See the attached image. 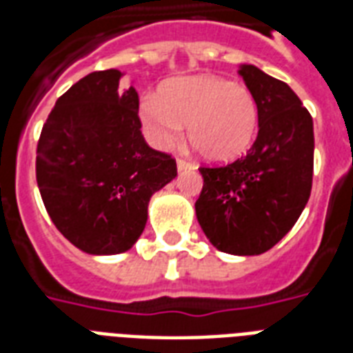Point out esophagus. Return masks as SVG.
<instances>
[{"instance_id": "1", "label": "esophagus", "mask_w": 353, "mask_h": 353, "mask_svg": "<svg viewBox=\"0 0 353 353\" xmlns=\"http://www.w3.org/2000/svg\"><path fill=\"white\" fill-rule=\"evenodd\" d=\"M196 168V165L194 163H190V161H185V159H177V170H194Z\"/></svg>"}]
</instances>
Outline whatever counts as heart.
Wrapping results in <instances>:
<instances>
[{
	"instance_id": "heart-1",
	"label": "heart",
	"mask_w": 353,
	"mask_h": 353,
	"mask_svg": "<svg viewBox=\"0 0 353 353\" xmlns=\"http://www.w3.org/2000/svg\"><path fill=\"white\" fill-rule=\"evenodd\" d=\"M144 133L154 146L170 148L187 135L203 157L231 161L256 135L258 104L249 88L212 74L179 77L161 85L159 97L146 95L139 104Z\"/></svg>"
}]
</instances>
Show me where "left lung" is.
<instances>
[{"label": "left lung", "mask_w": 353, "mask_h": 353, "mask_svg": "<svg viewBox=\"0 0 353 353\" xmlns=\"http://www.w3.org/2000/svg\"><path fill=\"white\" fill-rule=\"evenodd\" d=\"M258 104V135L243 157L201 166L196 216L216 249L251 256L279 243L306 207L313 179V119L290 85L240 65Z\"/></svg>", "instance_id": "8db88e82"}]
</instances>
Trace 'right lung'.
<instances>
[{
  "instance_id": "1",
  "label": "right lung",
  "mask_w": 353,
  "mask_h": 353,
  "mask_svg": "<svg viewBox=\"0 0 353 353\" xmlns=\"http://www.w3.org/2000/svg\"><path fill=\"white\" fill-rule=\"evenodd\" d=\"M119 69L85 74L41 128L36 181L52 223L88 254H119L139 240L150 198L177 176L176 159L141 133L139 95Z\"/></svg>"
}]
</instances>
